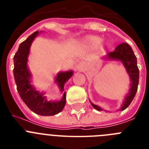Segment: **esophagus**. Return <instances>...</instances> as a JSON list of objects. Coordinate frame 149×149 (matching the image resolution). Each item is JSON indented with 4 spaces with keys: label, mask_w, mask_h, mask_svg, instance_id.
Instances as JSON below:
<instances>
[{
    "label": "esophagus",
    "mask_w": 149,
    "mask_h": 149,
    "mask_svg": "<svg viewBox=\"0 0 149 149\" xmlns=\"http://www.w3.org/2000/svg\"><path fill=\"white\" fill-rule=\"evenodd\" d=\"M84 64L82 63V62H79L75 66L76 71H78V72H83L84 70Z\"/></svg>",
    "instance_id": "esophagus-1"
}]
</instances>
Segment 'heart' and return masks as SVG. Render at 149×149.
I'll return each mask as SVG.
<instances>
[{
  "mask_svg": "<svg viewBox=\"0 0 149 149\" xmlns=\"http://www.w3.org/2000/svg\"><path fill=\"white\" fill-rule=\"evenodd\" d=\"M102 42V39L98 36H87L86 39H84V42L88 46H91V47H96L98 45L101 44Z\"/></svg>",
  "mask_w": 149,
  "mask_h": 149,
  "instance_id": "heart-1",
  "label": "heart"
}]
</instances>
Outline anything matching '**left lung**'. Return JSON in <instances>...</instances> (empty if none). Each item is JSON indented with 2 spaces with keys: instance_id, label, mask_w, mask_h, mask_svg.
I'll return each instance as SVG.
<instances>
[{
  "instance_id": "8db88e82",
  "label": "left lung",
  "mask_w": 149,
  "mask_h": 149,
  "mask_svg": "<svg viewBox=\"0 0 149 149\" xmlns=\"http://www.w3.org/2000/svg\"><path fill=\"white\" fill-rule=\"evenodd\" d=\"M108 60H114L121 61L126 69L131 79V88L128 94L126 95L120 110H124L130 105L136 93L139 84V68L137 67L136 57L134 54L132 48L127 43H122L116 48L115 51L107 54L106 56ZM92 106L97 110H102L100 107L91 102Z\"/></svg>"
}]
</instances>
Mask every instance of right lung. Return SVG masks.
<instances>
[{
	"mask_svg": "<svg viewBox=\"0 0 149 149\" xmlns=\"http://www.w3.org/2000/svg\"><path fill=\"white\" fill-rule=\"evenodd\" d=\"M39 34L36 31L22 42L13 57L14 60V78L18 94L30 110L40 116H54L63 110L65 105V93L60 101H47L43 93L36 90L30 84L31 74L27 67V58L33 41ZM73 74V71L59 72L55 78V82L60 91H64V85Z\"/></svg>",
	"mask_w": 149,
	"mask_h": 149,
	"instance_id": "add662e5",
	"label": "right lung"
}]
</instances>
